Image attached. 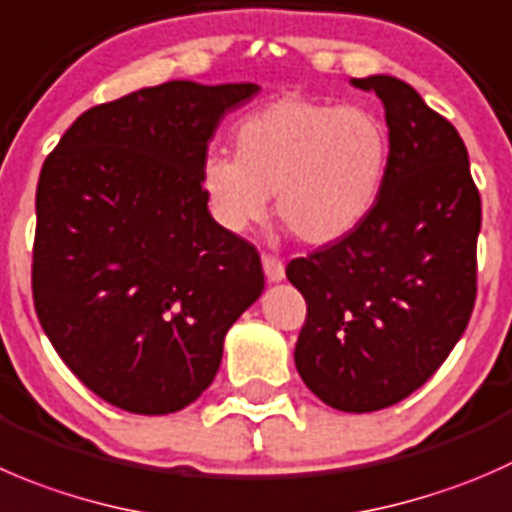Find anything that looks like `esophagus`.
I'll return each instance as SVG.
<instances>
[{"label":"esophagus","mask_w":512,"mask_h":512,"mask_svg":"<svg viewBox=\"0 0 512 512\" xmlns=\"http://www.w3.org/2000/svg\"><path fill=\"white\" fill-rule=\"evenodd\" d=\"M262 267H265V277L270 282H280L282 277H285V265H282V260H277V257L262 255Z\"/></svg>","instance_id":"obj_1"}]
</instances>
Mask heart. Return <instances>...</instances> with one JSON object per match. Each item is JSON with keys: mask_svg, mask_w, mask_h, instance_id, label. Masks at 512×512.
I'll return each mask as SVG.
<instances>
[{"mask_svg": "<svg viewBox=\"0 0 512 512\" xmlns=\"http://www.w3.org/2000/svg\"><path fill=\"white\" fill-rule=\"evenodd\" d=\"M388 127L360 104L285 97L235 127V157L207 155L200 190L212 220L232 235L277 217L310 245L350 235L380 195Z\"/></svg>", "mask_w": 512, "mask_h": 512, "instance_id": "heart-1", "label": "heart"}]
</instances>
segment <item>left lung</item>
I'll return each mask as SVG.
<instances>
[{
  "mask_svg": "<svg viewBox=\"0 0 512 512\" xmlns=\"http://www.w3.org/2000/svg\"><path fill=\"white\" fill-rule=\"evenodd\" d=\"M385 107L390 155L365 220L295 257L307 317L295 365L335 410L390 408L428 382L460 340L478 292L480 192L465 142L410 84L352 79Z\"/></svg>",
  "mask_w": 512,
  "mask_h": 512,
  "instance_id": "8db88e82",
  "label": "left lung"
}]
</instances>
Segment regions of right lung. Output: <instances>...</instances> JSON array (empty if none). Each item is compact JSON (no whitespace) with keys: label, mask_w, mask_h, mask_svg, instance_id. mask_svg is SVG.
I'll return each instance as SVG.
<instances>
[{"label":"right lung","mask_w":512,"mask_h":512,"mask_svg":"<svg viewBox=\"0 0 512 512\" xmlns=\"http://www.w3.org/2000/svg\"><path fill=\"white\" fill-rule=\"evenodd\" d=\"M252 82H165L97 104L37 185L32 297L64 365L109 405L167 415L215 380L232 322L265 287L245 237L212 220L200 167Z\"/></svg>","instance_id":"1"}]
</instances>
